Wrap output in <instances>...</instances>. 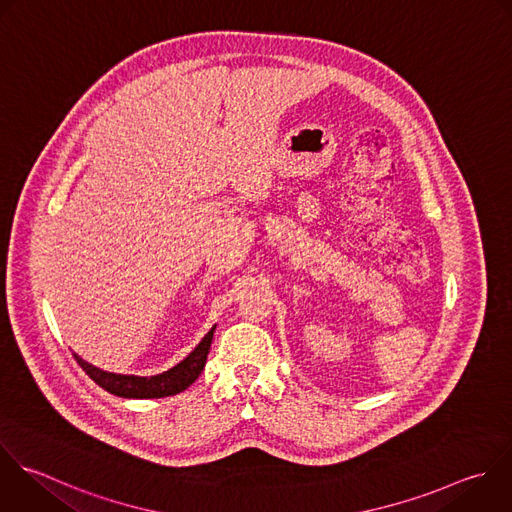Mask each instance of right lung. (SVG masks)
I'll return each mask as SVG.
<instances>
[{
	"label": "right lung",
	"instance_id": "1",
	"mask_svg": "<svg viewBox=\"0 0 512 512\" xmlns=\"http://www.w3.org/2000/svg\"><path fill=\"white\" fill-rule=\"evenodd\" d=\"M214 328L202 338V342L174 368L156 374V376H128V374H114V372H106L100 370L92 364H88L86 360H82L78 354H74L76 362L86 370V374L100 384L104 390L122 396V398H164V396H172L178 394L182 390H186L204 370L206 366V358L210 352V344L214 338Z\"/></svg>",
	"mask_w": 512,
	"mask_h": 512
}]
</instances>
